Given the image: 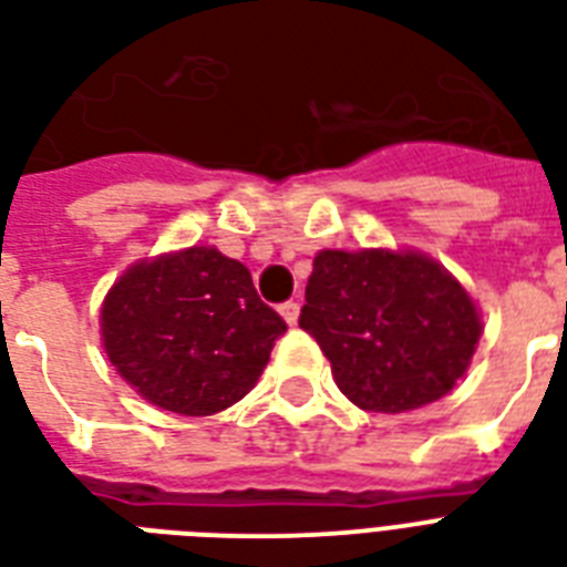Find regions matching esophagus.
I'll return each mask as SVG.
<instances>
[{
    "label": "esophagus",
    "instance_id": "1",
    "mask_svg": "<svg viewBox=\"0 0 567 567\" xmlns=\"http://www.w3.org/2000/svg\"><path fill=\"white\" fill-rule=\"evenodd\" d=\"M280 316L287 319V324H296L298 322V301H284V305L278 307Z\"/></svg>",
    "mask_w": 567,
    "mask_h": 567
}]
</instances>
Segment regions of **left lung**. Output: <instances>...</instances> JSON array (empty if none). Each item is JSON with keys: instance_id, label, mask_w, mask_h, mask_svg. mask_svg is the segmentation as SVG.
Returning a JSON list of instances; mask_svg holds the SVG:
<instances>
[{"instance_id": "left-lung-1", "label": "left lung", "mask_w": 567, "mask_h": 567, "mask_svg": "<svg viewBox=\"0 0 567 567\" xmlns=\"http://www.w3.org/2000/svg\"><path fill=\"white\" fill-rule=\"evenodd\" d=\"M298 324L363 411L402 414L446 396L480 343L467 289L423 254L319 251Z\"/></svg>"}]
</instances>
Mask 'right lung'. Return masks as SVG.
<instances>
[{"label":"right lung","mask_w":567,"mask_h":567,"mask_svg":"<svg viewBox=\"0 0 567 567\" xmlns=\"http://www.w3.org/2000/svg\"><path fill=\"white\" fill-rule=\"evenodd\" d=\"M284 331L251 271L206 245L138 262L103 301L112 367L147 402L183 416L239 402Z\"/></svg>","instance_id":"obj_1"}]
</instances>
